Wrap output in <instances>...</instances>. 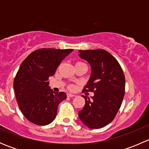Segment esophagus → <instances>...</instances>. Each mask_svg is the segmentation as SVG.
<instances>
[{"label": "esophagus", "instance_id": "obj_1", "mask_svg": "<svg viewBox=\"0 0 149 149\" xmlns=\"http://www.w3.org/2000/svg\"><path fill=\"white\" fill-rule=\"evenodd\" d=\"M67 97H76V95H75V94H70V93H68V94H67Z\"/></svg>", "mask_w": 149, "mask_h": 149}]
</instances>
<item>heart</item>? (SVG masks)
Wrapping results in <instances>:
<instances>
[{
	"label": "heart",
	"instance_id": "obj_1",
	"mask_svg": "<svg viewBox=\"0 0 149 149\" xmlns=\"http://www.w3.org/2000/svg\"><path fill=\"white\" fill-rule=\"evenodd\" d=\"M69 88H70V89H72V88H73V86H70V87H69Z\"/></svg>",
	"mask_w": 149,
	"mask_h": 149
}]
</instances>
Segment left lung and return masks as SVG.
Wrapping results in <instances>:
<instances>
[{
  "label": "left lung",
  "mask_w": 149,
  "mask_h": 149,
  "mask_svg": "<svg viewBox=\"0 0 149 149\" xmlns=\"http://www.w3.org/2000/svg\"><path fill=\"white\" fill-rule=\"evenodd\" d=\"M79 55L91 67V77L83 91L94 93L85 99L79 117L87 127L98 129L114 120L120 108L125 88V78L120 65L107 51L102 49L79 50Z\"/></svg>",
  "instance_id": "left-lung-1"
}]
</instances>
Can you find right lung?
<instances>
[{
	"mask_svg": "<svg viewBox=\"0 0 149 149\" xmlns=\"http://www.w3.org/2000/svg\"><path fill=\"white\" fill-rule=\"evenodd\" d=\"M73 50L42 48L29 54L21 64L13 88L21 111L31 123L46 125L55 120L58 104L65 100L66 94L52 91L48 79Z\"/></svg>",
	"mask_w": 149,
	"mask_h": 149,
	"instance_id": "add662e5",
	"label": "right lung"
}]
</instances>
